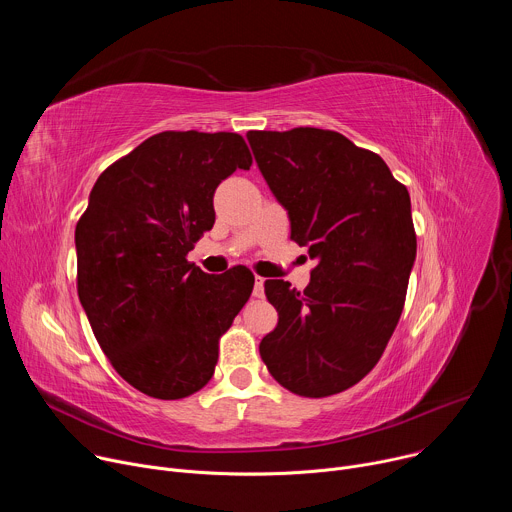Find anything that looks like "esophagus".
I'll use <instances>...</instances> for the list:
<instances>
[{"label":"esophagus","mask_w":512,"mask_h":512,"mask_svg":"<svg viewBox=\"0 0 512 512\" xmlns=\"http://www.w3.org/2000/svg\"><path fill=\"white\" fill-rule=\"evenodd\" d=\"M263 283H265V279L263 277H255V287H253V296L255 298H263L265 296V291H263Z\"/></svg>","instance_id":"34e87169"}]
</instances>
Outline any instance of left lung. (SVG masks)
Instances as JSON below:
<instances>
[{"label": "left lung", "mask_w": 512, "mask_h": 512, "mask_svg": "<svg viewBox=\"0 0 512 512\" xmlns=\"http://www.w3.org/2000/svg\"><path fill=\"white\" fill-rule=\"evenodd\" d=\"M257 166L285 206L291 241L318 265L310 285L267 279L277 326L259 352L300 397L342 393L383 356L405 306L417 253L407 188L383 158L338 131H249Z\"/></svg>", "instance_id": "left-lung-1"}]
</instances>
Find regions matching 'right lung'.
<instances>
[{
  "label": "right lung",
  "instance_id": "1",
  "mask_svg": "<svg viewBox=\"0 0 512 512\" xmlns=\"http://www.w3.org/2000/svg\"><path fill=\"white\" fill-rule=\"evenodd\" d=\"M251 164L239 133L162 131L91 190L75 231L79 300L113 369L143 395L200 391L251 296L249 269L208 275L186 259L214 225L216 186Z\"/></svg>",
  "mask_w": 512,
  "mask_h": 512
}]
</instances>
